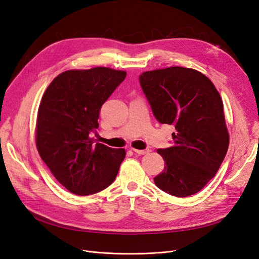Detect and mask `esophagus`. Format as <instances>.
Returning a JSON list of instances; mask_svg holds the SVG:
<instances>
[{"mask_svg": "<svg viewBox=\"0 0 259 259\" xmlns=\"http://www.w3.org/2000/svg\"><path fill=\"white\" fill-rule=\"evenodd\" d=\"M133 151H134L135 153H137V154H139V155H144V154H148L149 152H150V150H149V149H145V150H139V149H135V148H133L132 149Z\"/></svg>", "mask_w": 259, "mask_h": 259, "instance_id": "esophagus-1", "label": "esophagus"}]
</instances>
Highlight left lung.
<instances>
[{
  "mask_svg": "<svg viewBox=\"0 0 259 259\" xmlns=\"http://www.w3.org/2000/svg\"><path fill=\"white\" fill-rule=\"evenodd\" d=\"M139 82L155 119L176 130L174 145L158 149L165 166L154 184L178 198L199 192L216 175L229 147L221 95L206 75L190 68L146 71Z\"/></svg>",
  "mask_w": 259,
  "mask_h": 259,
  "instance_id": "8db88e82",
  "label": "left lung"
}]
</instances>
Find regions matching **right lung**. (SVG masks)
<instances>
[{"label": "right lung", "instance_id": "obj_1", "mask_svg": "<svg viewBox=\"0 0 259 259\" xmlns=\"http://www.w3.org/2000/svg\"><path fill=\"white\" fill-rule=\"evenodd\" d=\"M126 76L106 67L68 70L46 89L37 111L35 144L54 177L77 195L97 193L115 179L124 149L95 144L100 108Z\"/></svg>", "mask_w": 259, "mask_h": 259}]
</instances>
